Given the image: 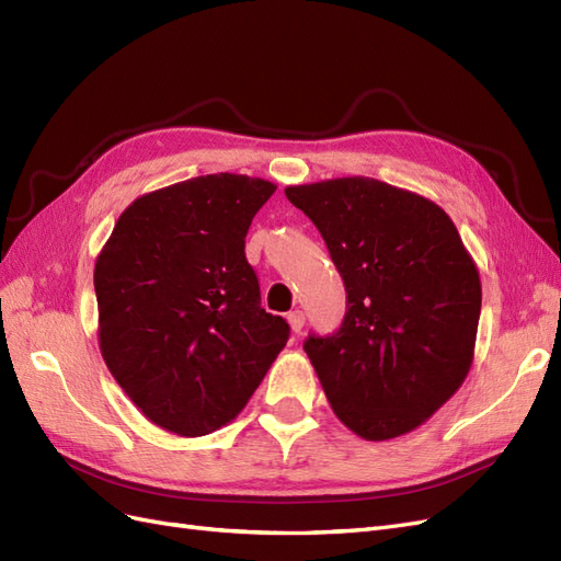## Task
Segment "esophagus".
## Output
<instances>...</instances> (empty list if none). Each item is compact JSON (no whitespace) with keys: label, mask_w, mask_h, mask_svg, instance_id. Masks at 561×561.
<instances>
[{"label":"esophagus","mask_w":561,"mask_h":561,"mask_svg":"<svg viewBox=\"0 0 561 561\" xmlns=\"http://www.w3.org/2000/svg\"><path fill=\"white\" fill-rule=\"evenodd\" d=\"M287 322H290V328H293V332H301V328H304V313L301 311H290L287 313Z\"/></svg>","instance_id":"esophagus-1"}]
</instances>
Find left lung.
I'll return each mask as SVG.
<instances>
[{
  "label": "left lung",
  "instance_id": "obj_1",
  "mask_svg": "<svg viewBox=\"0 0 561 561\" xmlns=\"http://www.w3.org/2000/svg\"><path fill=\"white\" fill-rule=\"evenodd\" d=\"M346 287L334 334L304 351L334 414L390 439L431 419L468 377L482 309L478 266L433 201L371 178L287 186Z\"/></svg>",
  "mask_w": 561,
  "mask_h": 561
}]
</instances>
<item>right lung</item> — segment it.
<instances>
[{
	"label": "right lung",
	"instance_id": "right-lung-1",
	"mask_svg": "<svg viewBox=\"0 0 561 561\" xmlns=\"http://www.w3.org/2000/svg\"><path fill=\"white\" fill-rule=\"evenodd\" d=\"M276 192L217 173L135 198L95 260L98 339L116 383L157 426L208 435L239 416L287 344L245 260Z\"/></svg>",
	"mask_w": 561,
	"mask_h": 561
}]
</instances>
